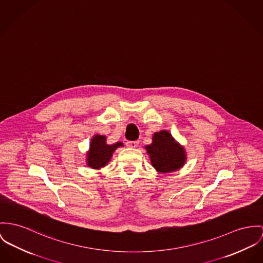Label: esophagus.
Segmentation results:
<instances>
[{
	"mask_svg": "<svg viewBox=\"0 0 263 263\" xmlns=\"http://www.w3.org/2000/svg\"><path fill=\"white\" fill-rule=\"evenodd\" d=\"M139 142L138 141H127L126 142V146L128 148H136L138 146Z\"/></svg>",
	"mask_w": 263,
	"mask_h": 263,
	"instance_id": "obj_1",
	"label": "esophagus"
}]
</instances>
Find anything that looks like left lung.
<instances>
[{"mask_svg": "<svg viewBox=\"0 0 263 263\" xmlns=\"http://www.w3.org/2000/svg\"><path fill=\"white\" fill-rule=\"evenodd\" d=\"M145 148L150 156L152 166L161 173L176 171L186 161L183 146L175 141L166 130L156 132L152 137V143Z\"/></svg>", "mask_w": 263, "mask_h": 263, "instance_id": "left-lung-1", "label": "left lung"}]
</instances>
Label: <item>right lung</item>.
Wrapping results in <instances>:
<instances>
[{"mask_svg":"<svg viewBox=\"0 0 263 263\" xmlns=\"http://www.w3.org/2000/svg\"><path fill=\"white\" fill-rule=\"evenodd\" d=\"M123 143L117 142L109 145L106 143V136L95 135L90 143V150L87 154V164L93 169H100L110 161L113 152L122 147Z\"/></svg>","mask_w":263,"mask_h":263,"instance_id":"right-lung-1","label":"right lung"}]
</instances>
